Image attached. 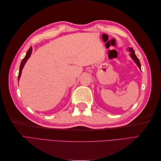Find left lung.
<instances>
[{"label":"left lung","mask_w":161,"mask_h":161,"mask_svg":"<svg viewBox=\"0 0 161 161\" xmlns=\"http://www.w3.org/2000/svg\"><path fill=\"white\" fill-rule=\"evenodd\" d=\"M129 50L131 52V53H130V56H131V58H132V59L134 60V62L136 63V64H137V65L138 66V67L140 68V69H141L140 62V61H139V60H138V58H137V56H136L135 52L134 51L133 49H131V48H130V47L129 48Z\"/></svg>","instance_id":"left-lung-1"}]
</instances>
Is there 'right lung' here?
<instances>
[{
	"mask_svg": "<svg viewBox=\"0 0 161 161\" xmlns=\"http://www.w3.org/2000/svg\"><path fill=\"white\" fill-rule=\"evenodd\" d=\"M31 52H32V47L31 46L30 49L28 50L26 55L25 56V58H23V59L21 61V65H20V69H19V76H18V80H19V79H20V76H21V70L23 69V68L24 66V65H25V62H27V60H28V58L30 57L31 54Z\"/></svg>",
	"mask_w": 161,
	"mask_h": 161,
	"instance_id": "obj_1",
	"label": "right lung"
}]
</instances>
